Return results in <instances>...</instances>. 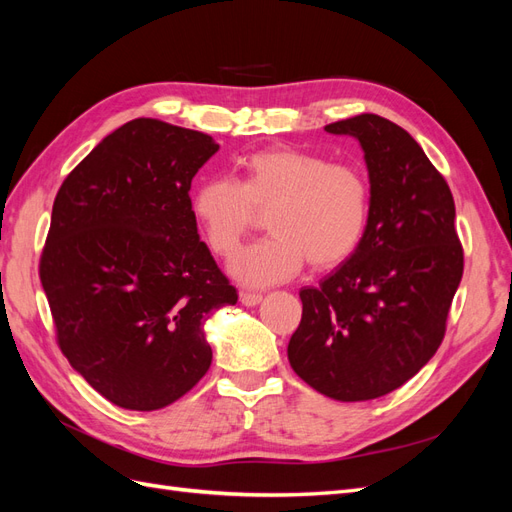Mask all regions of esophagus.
Instances as JSON below:
<instances>
[{
  "mask_svg": "<svg viewBox=\"0 0 512 512\" xmlns=\"http://www.w3.org/2000/svg\"><path fill=\"white\" fill-rule=\"evenodd\" d=\"M239 301L245 305V307H254L262 301V294H256V292H241L239 294Z\"/></svg>",
  "mask_w": 512,
  "mask_h": 512,
  "instance_id": "1",
  "label": "esophagus"
}]
</instances>
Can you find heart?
Listing matches in <instances>:
<instances>
[{"mask_svg": "<svg viewBox=\"0 0 512 512\" xmlns=\"http://www.w3.org/2000/svg\"><path fill=\"white\" fill-rule=\"evenodd\" d=\"M369 205V181L359 166L294 147L256 151L241 162L239 181L207 179L192 198L209 250L222 258L235 254L267 213L271 237L230 262V275L252 288L290 280L305 260L314 271L342 265L361 245Z\"/></svg>", "mask_w": 512, "mask_h": 512, "instance_id": "1", "label": "heart"}]
</instances>
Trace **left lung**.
<instances>
[{
	"mask_svg": "<svg viewBox=\"0 0 512 512\" xmlns=\"http://www.w3.org/2000/svg\"><path fill=\"white\" fill-rule=\"evenodd\" d=\"M324 130L361 143L369 220L356 252L299 292L288 361L318 393L367 401L399 389L440 348L463 250L451 188L404 128L363 113Z\"/></svg>",
	"mask_w": 512,
	"mask_h": 512,
	"instance_id": "obj_1",
	"label": "left lung"
}]
</instances>
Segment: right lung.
<instances>
[{
  "label": "right lung",
  "instance_id": "1",
  "mask_svg": "<svg viewBox=\"0 0 512 512\" xmlns=\"http://www.w3.org/2000/svg\"><path fill=\"white\" fill-rule=\"evenodd\" d=\"M220 145L132 119L55 196L40 282L70 365L111 404L151 412L207 374V318L239 294L200 241L192 179Z\"/></svg>",
  "mask_w": 512,
  "mask_h": 512
}]
</instances>
